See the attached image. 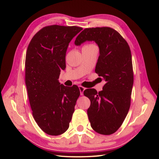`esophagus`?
Segmentation results:
<instances>
[{
    "label": "esophagus",
    "instance_id": "34e87169",
    "mask_svg": "<svg viewBox=\"0 0 159 159\" xmlns=\"http://www.w3.org/2000/svg\"><path fill=\"white\" fill-rule=\"evenodd\" d=\"M79 90H80V95L82 96V95H83V92L85 91V88L83 86H79Z\"/></svg>",
    "mask_w": 159,
    "mask_h": 159
}]
</instances>
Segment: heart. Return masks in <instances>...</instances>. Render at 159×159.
Listing matches in <instances>:
<instances>
[{"label": "heart", "mask_w": 159, "mask_h": 159, "mask_svg": "<svg viewBox=\"0 0 159 159\" xmlns=\"http://www.w3.org/2000/svg\"><path fill=\"white\" fill-rule=\"evenodd\" d=\"M91 45H93V44H92V43H90V44H87L85 46H91Z\"/></svg>", "instance_id": "b5f03b06"}]
</instances>
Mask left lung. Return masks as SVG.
Segmentation results:
<instances>
[{
    "mask_svg": "<svg viewBox=\"0 0 159 159\" xmlns=\"http://www.w3.org/2000/svg\"><path fill=\"white\" fill-rule=\"evenodd\" d=\"M86 41L98 45L95 72L105 80L99 92L95 89L84 91L91 102L87 115L96 133L109 135L119 129L130 109L134 80L130 49L119 33L107 26L85 29L74 43L79 46Z\"/></svg>",
    "mask_w": 159,
    "mask_h": 159,
    "instance_id": "8db88e82",
    "label": "left lung"
}]
</instances>
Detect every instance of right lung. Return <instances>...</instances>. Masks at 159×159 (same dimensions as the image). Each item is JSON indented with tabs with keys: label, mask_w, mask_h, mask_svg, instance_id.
I'll return each mask as SVG.
<instances>
[{
	"label": "right lung",
	"mask_w": 159,
	"mask_h": 159,
	"mask_svg": "<svg viewBox=\"0 0 159 159\" xmlns=\"http://www.w3.org/2000/svg\"><path fill=\"white\" fill-rule=\"evenodd\" d=\"M83 28L50 25L40 29L30 42L26 54L25 83L33 116L39 127L50 135L68 129L77 99L79 87L59 82L66 68L69 43Z\"/></svg>",
	"instance_id": "obj_1"
}]
</instances>
